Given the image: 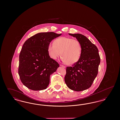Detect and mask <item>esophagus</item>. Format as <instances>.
Wrapping results in <instances>:
<instances>
[{"label": "esophagus", "mask_w": 120, "mask_h": 120, "mask_svg": "<svg viewBox=\"0 0 120 120\" xmlns=\"http://www.w3.org/2000/svg\"><path fill=\"white\" fill-rule=\"evenodd\" d=\"M60 66L61 67H62L63 68H66V67H65V66H63V65H62V64H60Z\"/></svg>", "instance_id": "esophagus-1"}]
</instances>
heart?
Instances as JSON below:
<instances>
[{
    "label": "heart",
    "mask_w": 120,
    "mask_h": 120,
    "mask_svg": "<svg viewBox=\"0 0 120 120\" xmlns=\"http://www.w3.org/2000/svg\"><path fill=\"white\" fill-rule=\"evenodd\" d=\"M81 45L80 42L70 37H61L54 41V44H50L48 47L49 56L56 59L62 56L63 62L72 65L77 62L81 54Z\"/></svg>",
    "instance_id": "obj_1"
}]
</instances>
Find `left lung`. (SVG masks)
Segmentation results:
<instances>
[{
	"instance_id": "1",
	"label": "left lung",
	"mask_w": 120,
	"mask_h": 120,
	"mask_svg": "<svg viewBox=\"0 0 120 120\" xmlns=\"http://www.w3.org/2000/svg\"><path fill=\"white\" fill-rule=\"evenodd\" d=\"M69 34L80 42L82 50L79 61L67 68L64 80L69 89L81 91L91 87L98 73L100 57L96 46L86 36L80 34Z\"/></svg>"
}]
</instances>
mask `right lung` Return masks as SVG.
Masks as SVG:
<instances>
[{"label": "right lung", "mask_w": 120, "mask_h": 120, "mask_svg": "<svg viewBox=\"0 0 120 120\" xmlns=\"http://www.w3.org/2000/svg\"><path fill=\"white\" fill-rule=\"evenodd\" d=\"M61 34L39 33L23 44L19 55L18 74L22 84L29 89L41 90L49 86L50 75L56 71L59 64L50 57L48 47Z\"/></svg>", "instance_id": "right-lung-1"}]
</instances>
